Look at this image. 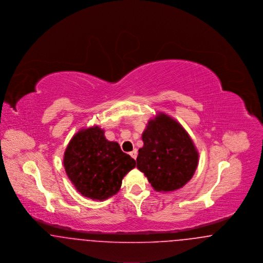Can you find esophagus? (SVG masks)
I'll use <instances>...</instances> for the list:
<instances>
[{
    "instance_id": "obj_1",
    "label": "esophagus",
    "mask_w": 263,
    "mask_h": 263,
    "mask_svg": "<svg viewBox=\"0 0 263 263\" xmlns=\"http://www.w3.org/2000/svg\"><path fill=\"white\" fill-rule=\"evenodd\" d=\"M129 154H130V156H131L134 160H136V158H137V150H136V149H134L132 152H130Z\"/></svg>"
}]
</instances>
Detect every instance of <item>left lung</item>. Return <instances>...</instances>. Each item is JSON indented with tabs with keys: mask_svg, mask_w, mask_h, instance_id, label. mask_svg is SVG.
Returning <instances> with one entry per match:
<instances>
[{
	"mask_svg": "<svg viewBox=\"0 0 263 263\" xmlns=\"http://www.w3.org/2000/svg\"><path fill=\"white\" fill-rule=\"evenodd\" d=\"M137 167L159 192L183 187L197 168L199 153L187 131L176 119L158 112L142 134Z\"/></svg>",
	"mask_w": 263,
	"mask_h": 263,
	"instance_id": "left-lung-1",
	"label": "left lung"
}]
</instances>
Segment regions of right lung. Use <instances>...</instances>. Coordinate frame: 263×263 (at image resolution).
Returning a JSON list of instances; mask_svg holds the SVG:
<instances>
[{
	"label": "right lung",
	"instance_id": "add662e5",
	"mask_svg": "<svg viewBox=\"0 0 263 263\" xmlns=\"http://www.w3.org/2000/svg\"><path fill=\"white\" fill-rule=\"evenodd\" d=\"M63 163L77 191L98 201L117 194L123 177L136 166L135 160L123 153L117 142L108 141L98 125L76 133L67 145Z\"/></svg>",
	"mask_w": 263,
	"mask_h": 263
}]
</instances>
